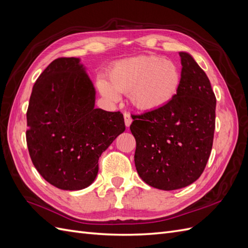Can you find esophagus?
Here are the masks:
<instances>
[{"label":"esophagus","mask_w":248,"mask_h":248,"mask_svg":"<svg viewBox=\"0 0 248 248\" xmlns=\"http://www.w3.org/2000/svg\"><path fill=\"white\" fill-rule=\"evenodd\" d=\"M124 121H125V125L126 127H129L131 122H132V119L130 117V115L128 114V112H125L124 114Z\"/></svg>","instance_id":"esophagus-1"}]
</instances>
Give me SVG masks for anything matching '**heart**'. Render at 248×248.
<instances>
[{
    "label": "heart",
    "mask_w": 248,
    "mask_h": 248,
    "mask_svg": "<svg viewBox=\"0 0 248 248\" xmlns=\"http://www.w3.org/2000/svg\"><path fill=\"white\" fill-rule=\"evenodd\" d=\"M108 80L97 79V89L108 101L116 102L119 93L129 95L132 106L147 112L168 107L181 88L182 72L171 60L140 56L121 60L111 66Z\"/></svg>",
    "instance_id": "heart-1"
}]
</instances>
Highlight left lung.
<instances>
[{
	"mask_svg": "<svg viewBox=\"0 0 248 248\" xmlns=\"http://www.w3.org/2000/svg\"><path fill=\"white\" fill-rule=\"evenodd\" d=\"M182 84L164 108L133 116L134 163L144 182L162 190L193 183L212 150L216 98L205 71L185 51L179 52Z\"/></svg>",
	"mask_w": 248,
	"mask_h": 248,
	"instance_id": "8db88e82",
	"label": "left lung"
}]
</instances>
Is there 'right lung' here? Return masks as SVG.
I'll use <instances>...</instances> for the list:
<instances>
[{
    "instance_id": "1",
    "label": "right lung",
    "mask_w": 248,
    "mask_h": 248,
    "mask_svg": "<svg viewBox=\"0 0 248 248\" xmlns=\"http://www.w3.org/2000/svg\"><path fill=\"white\" fill-rule=\"evenodd\" d=\"M95 94L78 58L56 59L33 87L27 145L36 170L57 188L91 185L99 157L125 130L121 112L95 108Z\"/></svg>"
}]
</instances>
